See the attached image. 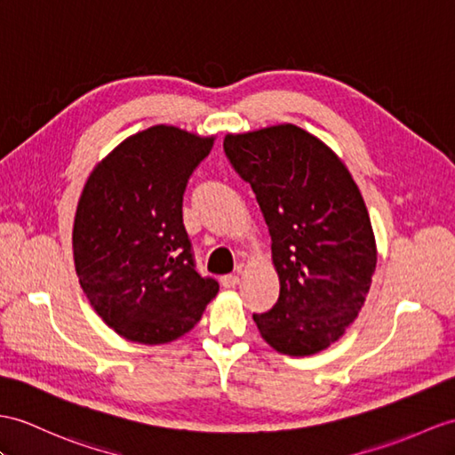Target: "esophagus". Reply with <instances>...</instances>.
I'll return each mask as SVG.
<instances>
[{"label": "esophagus", "mask_w": 455, "mask_h": 455, "mask_svg": "<svg viewBox=\"0 0 455 455\" xmlns=\"http://www.w3.org/2000/svg\"><path fill=\"white\" fill-rule=\"evenodd\" d=\"M220 282H221V285L226 287V290H231V287H235V285L239 283V274H226V275H221Z\"/></svg>", "instance_id": "obj_1"}]
</instances>
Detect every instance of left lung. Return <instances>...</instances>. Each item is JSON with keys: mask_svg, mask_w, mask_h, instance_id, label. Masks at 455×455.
Listing matches in <instances>:
<instances>
[{"mask_svg": "<svg viewBox=\"0 0 455 455\" xmlns=\"http://www.w3.org/2000/svg\"><path fill=\"white\" fill-rule=\"evenodd\" d=\"M272 237L280 297L252 315L260 336L293 357L330 347L357 318L376 268L367 206L336 152L283 124L224 139Z\"/></svg>", "mask_w": 455, "mask_h": 455, "instance_id": "obj_1", "label": "left lung"}]
</instances>
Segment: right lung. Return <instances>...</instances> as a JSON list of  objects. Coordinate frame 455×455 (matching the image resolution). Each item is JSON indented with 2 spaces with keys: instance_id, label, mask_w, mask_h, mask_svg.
Masks as SVG:
<instances>
[{
  "instance_id": "1",
  "label": "right lung",
  "mask_w": 455,
  "mask_h": 455,
  "mask_svg": "<svg viewBox=\"0 0 455 455\" xmlns=\"http://www.w3.org/2000/svg\"><path fill=\"white\" fill-rule=\"evenodd\" d=\"M214 137L173 125L131 135L88 175L73 224L79 283L98 316L129 341L187 334L220 285L195 268L183 193Z\"/></svg>"
}]
</instances>
